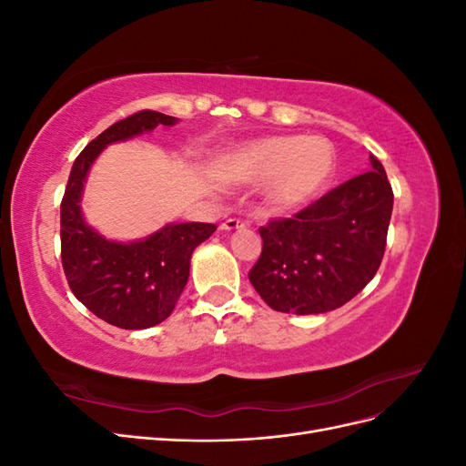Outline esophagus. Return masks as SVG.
I'll use <instances>...</instances> for the list:
<instances>
[{
	"mask_svg": "<svg viewBox=\"0 0 466 466\" xmlns=\"http://www.w3.org/2000/svg\"><path fill=\"white\" fill-rule=\"evenodd\" d=\"M243 228H245V223H243L241 219H235V218L225 219V221L219 225L221 231H237V229H243Z\"/></svg>",
	"mask_w": 466,
	"mask_h": 466,
	"instance_id": "34e87169",
	"label": "esophagus"
}]
</instances>
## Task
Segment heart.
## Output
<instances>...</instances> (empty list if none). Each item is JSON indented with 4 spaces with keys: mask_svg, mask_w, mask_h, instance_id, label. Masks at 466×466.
<instances>
[{
    "mask_svg": "<svg viewBox=\"0 0 466 466\" xmlns=\"http://www.w3.org/2000/svg\"><path fill=\"white\" fill-rule=\"evenodd\" d=\"M218 171L238 185L266 182V208L276 216H293L329 190L336 175V151L320 136H272L225 155Z\"/></svg>",
    "mask_w": 466,
    "mask_h": 466,
    "instance_id": "heart-1",
    "label": "heart"
}]
</instances>
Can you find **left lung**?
I'll return each instance as SVG.
<instances>
[{
  "instance_id": "left-lung-1",
  "label": "left lung",
  "mask_w": 466,
  "mask_h": 466,
  "mask_svg": "<svg viewBox=\"0 0 466 466\" xmlns=\"http://www.w3.org/2000/svg\"><path fill=\"white\" fill-rule=\"evenodd\" d=\"M371 171L324 194L293 219L260 228L264 241L250 284L274 311L319 315L370 284L385 255L392 188L377 157Z\"/></svg>"
}]
</instances>
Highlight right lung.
Returning a JSON list of instances; mask_svg holds the SVG:
<instances>
[{"mask_svg":"<svg viewBox=\"0 0 466 466\" xmlns=\"http://www.w3.org/2000/svg\"><path fill=\"white\" fill-rule=\"evenodd\" d=\"M178 118L142 110L115 122L79 153L60 206L62 264L76 298L93 315L126 330L163 322L190 276L194 248L216 231L214 223H167L136 241H112L93 229L81 209L87 175L110 144L175 126Z\"/></svg>","mask_w":466,"mask_h":466,"instance_id":"add662e5","label":"right lung"}]
</instances>
